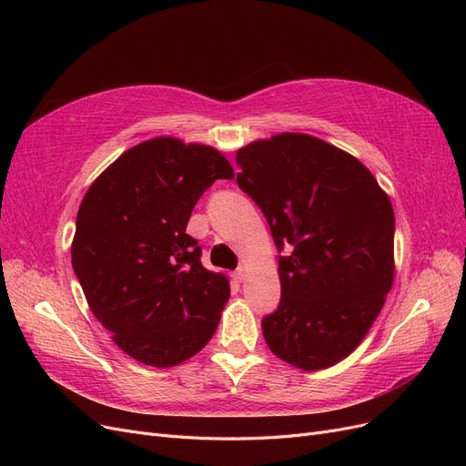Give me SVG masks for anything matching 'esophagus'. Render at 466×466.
Listing matches in <instances>:
<instances>
[{
    "mask_svg": "<svg viewBox=\"0 0 466 466\" xmlns=\"http://www.w3.org/2000/svg\"><path fill=\"white\" fill-rule=\"evenodd\" d=\"M232 277H234L236 282H244L246 280V271H244V268H238V271L232 273Z\"/></svg>",
    "mask_w": 466,
    "mask_h": 466,
    "instance_id": "34e87169",
    "label": "esophagus"
}]
</instances>
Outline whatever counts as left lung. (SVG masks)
<instances>
[{
  "mask_svg": "<svg viewBox=\"0 0 466 466\" xmlns=\"http://www.w3.org/2000/svg\"><path fill=\"white\" fill-rule=\"evenodd\" d=\"M238 186L263 211L279 251L280 304L263 318L271 352L304 371L347 358L395 277V213L378 179L342 148L279 133L238 148Z\"/></svg>",
  "mask_w": 466,
  "mask_h": 466,
  "instance_id": "8db88e82",
  "label": "left lung"
}]
</instances>
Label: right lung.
Listing matches in <instances>:
<instances>
[{
	"instance_id": "add662e5",
	"label": "right lung",
	"mask_w": 466,
	"mask_h": 466,
	"mask_svg": "<svg viewBox=\"0 0 466 466\" xmlns=\"http://www.w3.org/2000/svg\"><path fill=\"white\" fill-rule=\"evenodd\" d=\"M230 177L217 148L155 137L117 157L85 193L73 271L95 318L145 366L182 364L217 331L230 284L201 265L186 227L205 189Z\"/></svg>"
}]
</instances>
